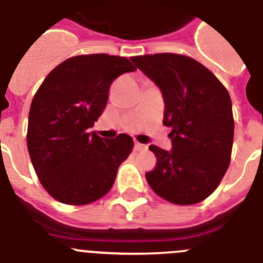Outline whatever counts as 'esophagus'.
Segmentation results:
<instances>
[{"label": "esophagus", "mask_w": 263, "mask_h": 263, "mask_svg": "<svg viewBox=\"0 0 263 263\" xmlns=\"http://www.w3.org/2000/svg\"><path fill=\"white\" fill-rule=\"evenodd\" d=\"M134 148L137 151H143V150H147V144H143V143H139V142H134Z\"/></svg>", "instance_id": "1"}]
</instances>
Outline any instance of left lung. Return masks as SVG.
Returning a JSON list of instances; mask_svg holds the SVG:
<instances>
[{
    "label": "left lung",
    "mask_w": 263,
    "mask_h": 263,
    "mask_svg": "<svg viewBox=\"0 0 263 263\" xmlns=\"http://www.w3.org/2000/svg\"><path fill=\"white\" fill-rule=\"evenodd\" d=\"M130 60L160 88L163 124L171 127L172 150L148 147L156 165L146 180L171 203H198L218 187L230 165L235 127L230 93L192 57L158 53Z\"/></svg>",
    "instance_id": "obj_1"
}]
</instances>
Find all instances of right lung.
I'll list each match as a JSON object with an SVG mask.
<instances>
[{
	"label": "right lung",
	"instance_id": "obj_1",
	"mask_svg": "<svg viewBox=\"0 0 263 263\" xmlns=\"http://www.w3.org/2000/svg\"><path fill=\"white\" fill-rule=\"evenodd\" d=\"M125 57L82 54L61 62L32 99L27 147L44 189L65 204H88L105 196L133 138L99 137L90 127L102 116L117 77L134 71Z\"/></svg>",
	"mask_w": 263,
	"mask_h": 263
}]
</instances>
